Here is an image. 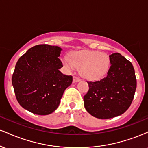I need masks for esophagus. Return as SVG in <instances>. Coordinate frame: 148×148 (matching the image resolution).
<instances>
[{"label": "esophagus", "instance_id": "obj_1", "mask_svg": "<svg viewBox=\"0 0 148 148\" xmlns=\"http://www.w3.org/2000/svg\"><path fill=\"white\" fill-rule=\"evenodd\" d=\"M81 81V79H80V78L77 77V76H74V77H73V82H74V83L79 82V81Z\"/></svg>", "mask_w": 148, "mask_h": 148}]
</instances>
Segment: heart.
Masks as SVG:
<instances>
[{
  "instance_id": "obj_1",
  "label": "heart",
  "mask_w": 148,
  "mask_h": 148,
  "mask_svg": "<svg viewBox=\"0 0 148 148\" xmlns=\"http://www.w3.org/2000/svg\"><path fill=\"white\" fill-rule=\"evenodd\" d=\"M62 63L68 70L79 68L84 78L95 81L106 74L109 68L110 58L103 53L86 50L74 52L71 58L64 56Z\"/></svg>"
}]
</instances>
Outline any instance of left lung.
<instances>
[{
	"instance_id": "1",
	"label": "left lung",
	"mask_w": 148,
	"mask_h": 148,
	"mask_svg": "<svg viewBox=\"0 0 148 148\" xmlns=\"http://www.w3.org/2000/svg\"><path fill=\"white\" fill-rule=\"evenodd\" d=\"M111 67L106 77L88 81L89 90L84 97V106L99 119H109L125 113L133 101L136 79L132 62L119 53L109 56Z\"/></svg>"
}]
</instances>
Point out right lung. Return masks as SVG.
<instances>
[{"label":"right lung","mask_w":148,"mask_h":148,"mask_svg":"<svg viewBox=\"0 0 148 148\" xmlns=\"http://www.w3.org/2000/svg\"><path fill=\"white\" fill-rule=\"evenodd\" d=\"M57 46L39 45L18 59L12 82L19 104L34 114L45 115L56 110L72 76L64 75Z\"/></svg>","instance_id":"add662e5"}]
</instances>
